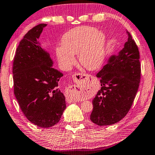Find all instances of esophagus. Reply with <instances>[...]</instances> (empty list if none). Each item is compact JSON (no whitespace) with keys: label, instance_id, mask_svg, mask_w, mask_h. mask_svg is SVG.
I'll list each match as a JSON object with an SVG mask.
<instances>
[{"label":"esophagus","instance_id":"1","mask_svg":"<svg viewBox=\"0 0 155 155\" xmlns=\"http://www.w3.org/2000/svg\"><path fill=\"white\" fill-rule=\"evenodd\" d=\"M72 78L77 85H72V86L70 87V89L69 90V91H70V93L73 92L74 94L75 92H78V89H81L82 87H84V83L85 81V79L87 78V76L85 74H82L80 73H77L74 74L72 76ZM67 101L69 103L76 102V99L72 97V96H70V97L67 99Z\"/></svg>","mask_w":155,"mask_h":155}]
</instances>
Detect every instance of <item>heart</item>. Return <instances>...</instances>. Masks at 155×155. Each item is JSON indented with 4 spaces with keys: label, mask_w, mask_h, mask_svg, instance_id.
Listing matches in <instances>:
<instances>
[{
    "label": "heart",
    "mask_w": 155,
    "mask_h": 155,
    "mask_svg": "<svg viewBox=\"0 0 155 155\" xmlns=\"http://www.w3.org/2000/svg\"><path fill=\"white\" fill-rule=\"evenodd\" d=\"M62 47L56 48L60 64L69 70L76 63L74 54L83 68L94 71L101 68L105 56V36L92 27L82 26L68 31L62 38Z\"/></svg>",
    "instance_id": "heart-1"
}]
</instances>
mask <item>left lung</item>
I'll return each mask as SVG.
<instances>
[{
  "label": "left lung",
  "mask_w": 155,
  "mask_h": 155,
  "mask_svg": "<svg viewBox=\"0 0 155 155\" xmlns=\"http://www.w3.org/2000/svg\"><path fill=\"white\" fill-rule=\"evenodd\" d=\"M124 48L110 58L97 74L101 90L92 101L90 120L100 126L116 124L126 117L139 86L141 65L138 47L128 31Z\"/></svg>",
  "instance_id": "left-lung-1"
}]
</instances>
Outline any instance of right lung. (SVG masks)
I'll return each instance as SVG.
<instances>
[{
	"label": "right lung",
	"instance_id": "add662e5",
	"mask_svg": "<svg viewBox=\"0 0 155 155\" xmlns=\"http://www.w3.org/2000/svg\"><path fill=\"white\" fill-rule=\"evenodd\" d=\"M47 24L30 29L17 48L13 63L14 90L22 112L38 127L54 126L66 108L65 97L58 88L63 74L53 66L50 54L38 38Z\"/></svg>",
	"mask_w": 155,
	"mask_h": 155
}]
</instances>
